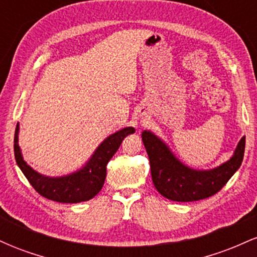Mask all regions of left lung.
<instances>
[{"mask_svg": "<svg viewBox=\"0 0 257 257\" xmlns=\"http://www.w3.org/2000/svg\"><path fill=\"white\" fill-rule=\"evenodd\" d=\"M150 158L152 181L157 191L174 202H194L214 196L239 169L245 150V137L228 161L210 170H196L180 162L170 149L150 131L143 132Z\"/></svg>", "mask_w": 257, "mask_h": 257, "instance_id": "obj_1", "label": "left lung"}]
</instances>
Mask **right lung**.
I'll list each match as a JSON object with an SVG mask.
<instances>
[{
  "mask_svg": "<svg viewBox=\"0 0 257 257\" xmlns=\"http://www.w3.org/2000/svg\"><path fill=\"white\" fill-rule=\"evenodd\" d=\"M133 126L120 129L106 138L83 168L77 172L58 178H49L34 170L24 161L18 144L19 124L14 134V156L18 167L29 180L32 187L44 198L59 203H79L89 200L100 192L106 179V166L112 156L117 152L126 135L133 134Z\"/></svg>",
  "mask_w": 257,
  "mask_h": 257,
  "instance_id": "right-lung-1",
  "label": "right lung"
}]
</instances>
